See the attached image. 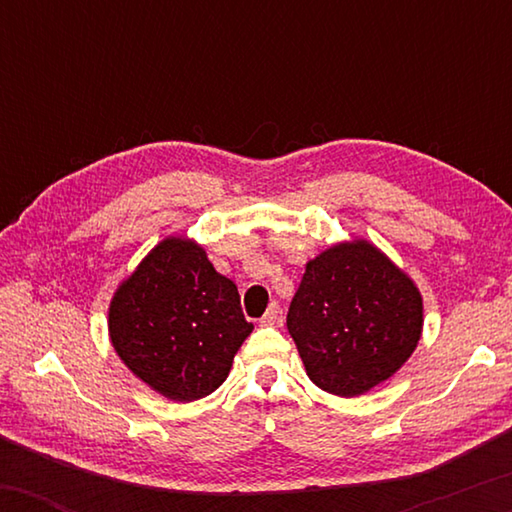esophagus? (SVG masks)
I'll return each instance as SVG.
<instances>
[{
	"label": "esophagus",
	"instance_id": "1",
	"mask_svg": "<svg viewBox=\"0 0 512 512\" xmlns=\"http://www.w3.org/2000/svg\"><path fill=\"white\" fill-rule=\"evenodd\" d=\"M279 319H282V307H279V303H270V307L265 310V314L261 317V324L263 326H275V324H279Z\"/></svg>",
	"mask_w": 512,
	"mask_h": 512
}]
</instances>
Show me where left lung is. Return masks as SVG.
Instances as JSON below:
<instances>
[{
  "instance_id": "left-lung-1",
  "label": "left lung",
  "mask_w": 512,
  "mask_h": 512,
  "mask_svg": "<svg viewBox=\"0 0 512 512\" xmlns=\"http://www.w3.org/2000/svg\"><path fill=\"white\" fill-rule=\"evenodd\" d=\"M417 286L373 244L356 240L307 263L286 314L307 375L335 396H359L396 373L422 335Z\"/></svg>"
}]
</instances>
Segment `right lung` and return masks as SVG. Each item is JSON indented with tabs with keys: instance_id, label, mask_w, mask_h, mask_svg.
Instances as JSON below:
<instances>
[{
	"instance_id": "1",
	"label": "right lung",
	"mask_w": 512,
	"mask_h": 512,
	"mask_svg": "<svg viewBox=\"0 0 512 512\" xmlns=\"http://www.w3.org/2000/svg\"><path fill=\"white\" fill-rule=\"evenodd\" d=\"M251 331L237 286L181 237L160 242L109 307L118 356L172 401H198L219 389Z\"/></svg>"
}]
</instances>
